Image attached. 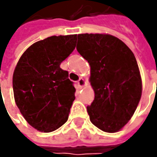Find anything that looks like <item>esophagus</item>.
Instances as JSON below:
<instances>
[{
  "label": "esophagus",
  "mask_w": 157,
  "mask_h": 157,
  "mask_svg": "<svg viewBox=\"0 0 157 157\" xmlns=\"http://www.w3.org/2000/svg\"><path fill=\"white\" fill-rule=\"evenodd\" d=\"M78 86H86V80L84 79V78H80L78 80Z\"/></svg>",
  "instance_id": "1"
}]
</instances>
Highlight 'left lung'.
I'll return each mask as SVG.
<instances>
[{
  "instance_id": "obj_1",
  "label": "left lung",
  "mask_w": 157,
  "mask_h": 157,
  "mask_svg": "<svg viewBox=\"0 0 157 157\" xmlns=\"http://www.w3.org/2000/svg\"><path fill=\"white\" fill-rule=\"evenodd\" d=\"M77 51L91 66L94 100L87 105L91 122L107 133L122 128L142 96V78L134 53L111 35L79 34Z\"/></svg>"
}]
</instances>
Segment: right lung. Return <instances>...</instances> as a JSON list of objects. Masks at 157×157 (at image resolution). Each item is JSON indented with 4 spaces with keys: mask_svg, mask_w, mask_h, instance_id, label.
Instances as JSON below:
<instances>
[{
    "mask_svg": "<svg viewBox=\"0 0 157 157\" xmlns=\"http://www.w3.org/2000/svg\"><path fill=\"white\" fill-rule=\"evenodd\" d=\"M77 35L53 36L29 46L13 75L16 105L36 129L52 132L68 120L76 89L60 64L74 51Z\"/></svg>",
    "mask_w": 157,
    "mask_h": 157,
    "instance_id": "1",
    "label": "right lung"
}]
</instances>
